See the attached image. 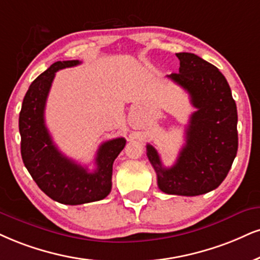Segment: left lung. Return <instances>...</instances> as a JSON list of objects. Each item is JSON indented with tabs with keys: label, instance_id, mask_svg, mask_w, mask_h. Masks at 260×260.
Instances as JSON below:
<instances>
[{
	"label": "left lung",
	"instance_id": "8db88e82",
	"mask_svg": "<svg viewBox=\"0 0 260 260\" xmlns=\"http://www.w3.org/2000/svg\"><path fill=\"white\" fill-rule=\"evenodd\" d=\"M179 72L168 76L190 96L197 111L185 129V145L175 165L164 168L152 145L147 156L158 187L171 195L197 197L224 181L238 153V110L232 90L216 66L191 53H177Z\"/></svg>",
	"mask_w": 260,
	"mask_h": 260
}]
</instances>
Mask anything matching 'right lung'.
Wrapping results in <instances>:
<instances>
[{"label": "right lung", "instance_id": "add662e5", "mask_svg": "<svg viewBox=\"0 0 260 260\" xmlns=\"http://www.w3.org/2000/svg\"><path fill=\"white\" fill-rule=\"evenodd\" d=\"M78 60L54 62L31 83L19 114L21 158L31 177L44 194L63 205L102 200L112 189L115 158L126 141L118 137L104 142L96 153L94 172L69 159L56 148L44 121L48 94L59 70L79 65Z\"/></svg>", "mask_w": 260, "mask_h": 260}]
</instances>
